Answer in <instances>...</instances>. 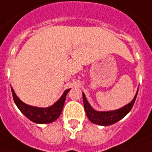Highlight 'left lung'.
<instances>
[{"instance_id": "left-lung-1", "label": "left lung", "mask_w": 152, "mask_h": 152, "mask_svg": "<svg viewBox=\"0 0 152 152\" xmlns=\"http://www.w3.org/2000/svg\"><path fill=\"white\" fill-rule=\"evenodd\" d=\"M83 94L84 108H85V111H86V113L87 118H89V120L91 121V123L98 124V125L109 126V125H112V124L117 123L118 121L122 119L125 115H127L130 112V110L134 104V102H135L137 95V92L134 96V99L128 104L119 109L113 110V111H107V112H99V111H96L94 109H92L87 101L86 95L84 94Z\"/></svg>"}]
</instances>
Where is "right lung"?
<instances>
[{
  "mask_svg": "<svg viewBox=\"0 0 152 152\" xmlns=\"http://www.w3.org/2000/svg\"><path fill=\"white\" fill-rule=\"evenodd\" d=\"M70 89L63 93L59 100L56 102L53 105L48 107V108H38L34 107L24 104L16 96L14 90L11 88L12 95H13L14 101L16 106L21 111V113L26 116L29 120L34 122L36 124H49L52 122L57 120L59 116L61 115V111L64 106L66 94L68 93Z\"/></svg>",
  "mask_w": 152,
  "mask_h": 152,
  "instance_id": "1",
  "label": "right lung"
}]
</instances>
